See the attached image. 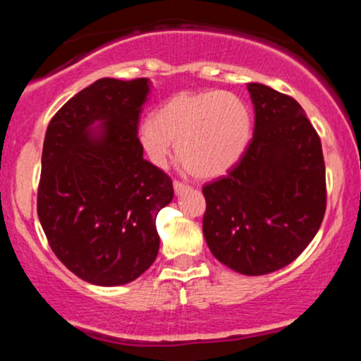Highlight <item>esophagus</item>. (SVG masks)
Here are the masks:
<instances>
[{"mask_svg":"<svg viewBox=\"0 0 361 361\" xmlns=\"http://www.w3.org/2000/svg\"><path fill=\"white\" fill-rule=\"evenodd\" d=\"M173 186H175V193L178 195V197H180V195H183L186 190L190 188L188 185H185V183H181V181H175V183H173Z\"/></svg>","mask_w":361,"mask_h":361,"instance_id":"obj_1","label":"esophagus"}]
</instances>
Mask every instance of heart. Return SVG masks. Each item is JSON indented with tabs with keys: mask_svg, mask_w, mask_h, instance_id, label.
<instances>
[{
	"mask_svg": "<svg viewBox=\"0 0 361 361\" xmlns=\"http://www.w3.org/2000/svg\"><path fill=\"white\" fill-rule=\"evenodd\" d=\"M252 115L238 94L227 91L178 93L135 128L144 157L166 166L176 142V156L197 178H217L241 159L251 140Z\"/></svg>",
	"mask_w": 361,
	"mask_h": 361,
	"instance_id": "b5f03b06",
	"label": "heart"
}]
</instances>
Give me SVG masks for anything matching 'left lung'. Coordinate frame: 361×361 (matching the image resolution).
I'll use <instances>...</instances> for the list:
<instances>
[{
  "label": "left lung",
  "mask_w": 361,
  "mask_h": 361,
  "mask_svg": "<svg viewBox=\"0 0 361 361\" xmlns=\"http://www.w3.org/2000/svg\"><path fill=\"white\" fill-rule=\"evenodd\" d=\"M255 135L227 176L204 186V235L231 270L258 276L287 267L321 227L326 168L321 139L293 98L247 82Z\"/></svg>",
  "instance_id": "obj_1"
}]
</instances>
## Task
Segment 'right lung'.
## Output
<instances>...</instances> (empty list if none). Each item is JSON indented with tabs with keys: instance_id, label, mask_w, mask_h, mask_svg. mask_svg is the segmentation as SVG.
<instances>
[{
	"instance_id": "right-lung-1",
	"label": "right lung",
	"mask_w": 361,
	"mask_h": 361,
	"mask_svg": "<svg viewBox=\"0 0 361 361\" xmlns=\"http://www.w3.org/2000/svg\"><path fill=\"white\" fill-rule=\"evenodd\" d=\"M152 82L102 78L45 132L37 214L52 251L88 283L139 279L159 251L156 215L173 200L166 173L144 159L135 128Z\"/></svg>"
}]
</instances>
